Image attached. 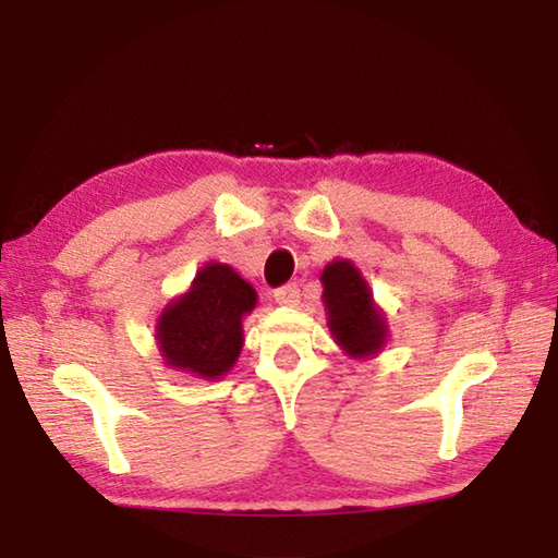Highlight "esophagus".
Returning a JSON list of instances; mask_svg holds the SVG:
<instances>
[{
  "label": "esophagus",
  "instance_id": "34e87169",
  "mask_svg": "<svg viewBox=\"0 0 558 558\" xmlns=\"http://www.w3.org/2000/svg\"><path fill=\"white\" fill-rule=\"evenodd\" d=\"M272 298H276L278 305L295 307L300 302V286H295V282H288V286H282L276 292H272Z\"/></svg>",
  "mask_w": 558,
  "mask_h": 558
}]
</instances>
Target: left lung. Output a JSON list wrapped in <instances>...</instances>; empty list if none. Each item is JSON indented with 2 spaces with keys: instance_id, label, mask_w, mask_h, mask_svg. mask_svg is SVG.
<instances>
[{
  "instance_id": "obj_1",
  "label": "left lung",
  "mask_w": 558,
  "mask_h": 558,
  "mask_svg": "<svg viewBox=\"0 0 558 558\" xmlns=\"http://www.w3.org/2000/svg\"><path fill=\"white\" fill-rule=\"evenodd\" d=\"M327 327L337 347L352 359L376 356L389 342L386 313L376 305L369 282L352 260L335 258L323 276Z\"/></svg>"
}]
</instances>
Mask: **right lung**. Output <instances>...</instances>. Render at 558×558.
Segmentation results:
<instances>
[{
  "mask_svg": "<svg viewBox=\"0 0 558 558\" xmlns=\"http://www.w3.org/2000/svg\"><path fill=\"white\" fill-rule=\"evenodd\" d=\"M258 292L226 263H206L186 292L169 300L157 319L155 339L169 369L219 381L233 369L243 347V317Z\"/></svg>",
  "mask_w": 558,
  "mask_h": 558,
  "instance_id": "obj_1",
  "label": "right lung"
}]
</instances>
